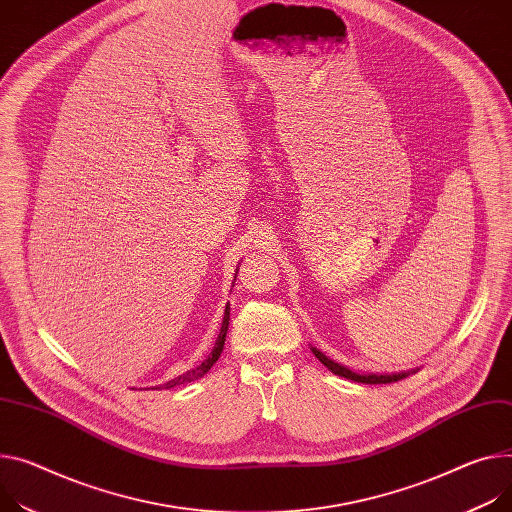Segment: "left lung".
Wrapping results in <instances>:
<instances>
[{
	"mask_svg": "<svg viewBox=\"0 0 512 512\" xmlns=\"http://www.w3.org/2000/svg\"><path fill=\"white\" fill-rule=\"evenodd\" d=\"M311 352H313V355H316V359H318L324 367H328L334 375H340V377H344V379H352V381H357V383H369V385H375V383H391V381H400V379L408 377L410 373H416V371H402V373H391V375L355 373V371H350L348 367H344V365H340V363L332 361L330 357H326L324 352H322V350H318V348H313V346H311Z\"/></svg>",
	"mask_w": 512,
	"mask_h": 512,
	"instance_id": "obj_1",
	"label": "left lung"
}]
</instances>
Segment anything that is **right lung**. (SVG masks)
Masks as SVG:
<instances>
[{
    "instance_id": "1",
    "label": "right lung",
    "mask_w": 512,
    "mask_h": 512,
    "mask_svg": "<svg viewBox=\"0 0 512 512\" xmlns=\"http://www.w3.org/2000/svg\"><path fill=\"white\" fill-rule=\"evenodd\" d=\"M227 326H229V305H225V316H223L221 332H219V336H217V340H215V346H213V350H211V355H209L199 367H194V369H190V371H186V373H182V375H178V377H174V379H170V381H166V383H162V385H153L151 389H172V387H176V385H182V383H188V381H194V379L203 377V375L217 363V359L221 357V350H223L225 336H227Z\"/></svg>"
}]
</instances>
